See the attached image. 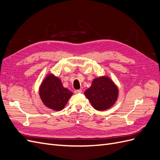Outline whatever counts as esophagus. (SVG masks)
I'll return each instance as SVG.
<instances>
[{
  "label": "esophagus",
  "mask_w": 160,
  "mask_h": 160,
  "mask_svg": "<svg viewBox=\"0 0 160 160\" xmlns=\"http://www.w3.org/2000/svg\"><path fill=\"white\" fill-rule=\"evenodd\" d=\"M74 92H75V94L80 93H81V92H82V90H81V89H77V90H75Z\"/></svg>",
  "instance_id": "esophagus-1"
}]
</instances>
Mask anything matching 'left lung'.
I'll return each instance as SVG.
<instances>
[{"instance_id":"obj_1","label":"left lung","mask_w":160,"mask_h":160,"mask_svg":"<svg viewBox=\"0 0 160 160\" xmlns=\"http://www.w3.org/2000/svg\"><path fill=\"white\" fill-rule=\"evenodd\" d=\"M85 95L94 109L104 111L114 105L118 97V88L108 77L95 79Z\"/></svg>"}]
</instances>
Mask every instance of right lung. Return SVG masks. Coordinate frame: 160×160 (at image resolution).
<instances>
[{
	"mask_svg": "<svg viewBox=\"0 0 160 160\" xmlns=\"http://www.w3.org/2000/svg\"><path fill=\"white\" fill-rule=\"evenodd\" d=\"M72 95V92L65 88L61 81L52 74L45 77L39 88V95L43 103L55 111L63 109Z\"/></svg>",
	"mask_w": 160,
	"mask_h": 160,
	"instance_id": "obj_1",
	"label": "right lung"
}]
</instances>
